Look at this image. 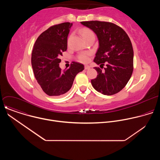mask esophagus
Here are the masks:
<instances>
[{
    "label": "esophagus",
    "mask_w": 160,
    "mask_h": 160,
    "mask_svg": "<svg viewBox=\"0 0 160 160\" xmlns=\"http://www.w3.org/2000/svg\"><path fill=\"white\" fill-rule=\"evenodd\" d=\"M90 66L89 65H85V70H89Z\"/></svg>",
    "instance_id": "34e87169"
}]
</instances>
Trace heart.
I'll return each instance as SVG.
<instances>
[{
	"instance_id": "b5f03b06",
	"label": "heart",
	"mask_w": 160,
	"mask_h": 160,
	"mask_svg": "<svg viewBox=\"0 0 160 160\" xmlns=\"http://www.w3.org/2000/svg\"><path fill=\"white\" fill-rule=\"evenodd\" d=\"M81 34L83 39L90 37V36H93L94 35V33L92 32V30H90L88 28H83L81 30ZM92 54L90 52H82L78 56V59L80 61L83 62H87L89 60V58L90 55Z\"/></svg>"
}]
</instances>
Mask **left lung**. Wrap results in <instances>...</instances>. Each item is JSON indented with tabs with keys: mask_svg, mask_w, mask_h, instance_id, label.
Listing matches in <instances>:
<instances>
[{
	"mask_svg": "<svg viewBox=\"0 0 160 160\" xmlns=\"http://www.w3.org/2000/svg\"><path fill=\"white\" fill-rule=\"evenodd\" d=\"M81 24L97 35L99 48L94 62L100 64L101 68L106 65L102 71L100 68H94L98 75L91 83L104 95L119 92L129 81L133 70V51L128 35L109 22L90 21H82Z\"/></svg>",
	"mask_w": 160,
	"mask_h": 160,
	"instance_id": "8db88e82",
	"label": "left lung"
}]
</instances>
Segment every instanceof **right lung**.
<instances>
[{
    "label": "right lung",
    "instance_id": "right-lung-1",
    "mask_svg": "<svg viewBox=\"0 0 160 160\" xmlns=\"http://www.w3.org/2000/svg\"><path fill=\"white\" fill-rule=\"evenodd\" d=\"M73 24L63 22L43 32L37 39L32 54V65L38 83L49 96L66 93L84 65L73 62L68 69L61 70L59 59L67 49V38Z\"/></svg>",
    "mask_w": 160,
    "mask_h": 160
}]
</instances>
